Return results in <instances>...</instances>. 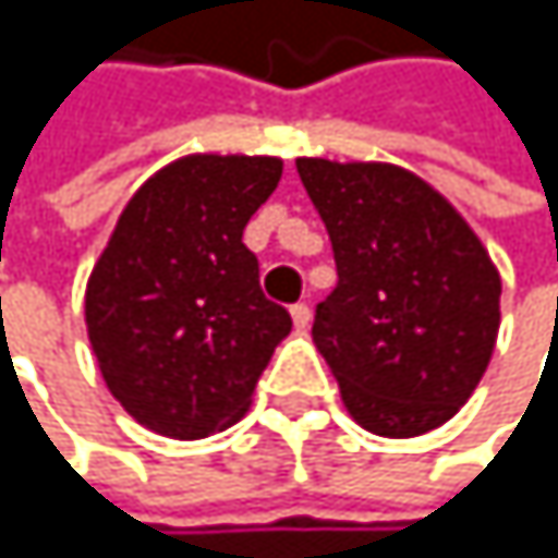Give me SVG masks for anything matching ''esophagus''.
<instances>
[{
  "label": "esophagus",
  "instance_id": "34e87169",
  "mask_svg": "<svg viewBox=\"0 0 558 558\" xmlns=\"http://www.w3.org/2000/svg\"><path fill=\"white\" fill-rule=\"evenodd\" d=\"M291 317H294V328H301V331H304V328L311 325V307L301 301V304H294V307H291Z\"/></svg>",
  "mask_w": 558,
  "mask_h": 558
}]
</instances>
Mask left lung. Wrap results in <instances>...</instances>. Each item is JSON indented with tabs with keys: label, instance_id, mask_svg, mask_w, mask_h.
Wrapping results in <instances>:
<instances>
[{
	"label": "left lung",
	"instance_id": "8db88e82",
	"mask_svg": "<svg viewBox=\"0 0 558 558\" xmlns=\"http://www.w3.org/2000/svg\"><path fill=\"white\" fill-rule=\"evenodd\" d=\"M298 173L338 264L311 335L344 409L385 438L445 425L496 348L499 270L459 210L409 170L304 157Z\"/></svg>",
	"mask_w": 558,
	"mask_h": 558
}]
</instances>
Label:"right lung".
Returning a JSON list of instances; mask_svg holds the SVG:
<instances>
[{
	"label": "right lung",
	"instance_id": "right-lung-1",
	"mask_svg": "<svg viewBox=\"0 0 558 558\" xmlns=\"http://www.w3.org/2000/svg\"><path fill=\"white\" fill-rule=\"evenodd\" d=\"M277 180V157H183L136 190L99 254L89 344L106 388L149 432L194 441L233 425L291 331L244 244Z\"/></svg>",
	"mask_w": 558,
	"mask_h": 558
}]
</instances>
